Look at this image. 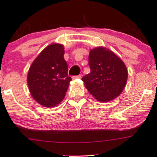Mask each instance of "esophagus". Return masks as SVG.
Listing matches in <instances>:
<instances>
[{"label": "esophagus", "mask_w": 157, "mask_h": 157, "mask_svg": "<svg viewBox=\"0 0 157 157\" xmlns=\"http://www.w3.org/2000/svg\"><path fill=\"white\" fill-rule=\"evenodd\" d=\"M81 78V75H77V76H73L72 79L75 80V79H80Z\"/></svg>", "instance_id": "obj_1"}]
</instances>
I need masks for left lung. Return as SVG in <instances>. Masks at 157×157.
Instances as JSON below:
<instances>
[{"mask_svg":"<svg viewBox=\"0 0 157 157\" xmlns=\"http://www.w3.org/2000/svg\"><path fill=\"white\" fill-rule=\"evenodd\" d=\"M90 73L82 80L92 96L101 102L118 97L124 90L128 70L122 61L103 47L93 48L89 55Z\"/></svg>","mask_w":157,"mask_h":157,"instance_id":"obj_1","label":"left lung"}]
</instances>
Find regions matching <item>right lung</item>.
Listing matches in <instances>:
<instances>
[{
  "mask_svg": "<svg viewBox=\"0 0 157 157\" xmlns=\"http://www.w3.org/2000/svg\"><path fill=\"white\" fill-rule=\"evenodd\" d=\"M64 47L52 44L35 59L27 76L33 99L45 107H52L63 100L71 80L64 58Z\"/></svg>",
  "mask_w": 157,
  "mask_h": 157,
  "instance_id": "1",
  "label": "right lung"
}]
</instances>
